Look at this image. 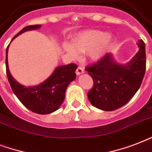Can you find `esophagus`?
<instances>
[{"label":"esophagus","instance_id":"esophagus-1","mask_svg":"<svg viewBox=\"0 0 152 152\" xmlns=\"http://www.w3.org/2000/svg\"><path fill=\"white\" fill-rule=\"evenodd\" d=\"M83 72H84V70H83V69L82 68V67H78L76 71V73L77 76H80V75H81V74H83Z\"/></svg>","mask_w":152,"mask_h":152}]
</instances>
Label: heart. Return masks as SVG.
I'll return each mask as SVG.
<instances>
[{"label":"heart","mask_w":152,"mask_h":152,"mask_svg":"<svg viewBox=\"0 0 152 152\" xmlns=\"http://www.w3.org/2000/svg\"><path fill=\"white\" fill-rule=\"evenodd\" d=\"M114 37L111 33L90 30L76 34L71 43L63 44V50L72 59L79 57V52L86 53L91 61H98L113 46Z\"/></svg>","instance_id":"b5f03b06"}]
</instances>
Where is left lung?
Returning <instances> with one entry per match:
<instances>
[{"instance_id":"left-lung-1","label":"left lung","mask_w":152,"mask_h":152,"mask_svg":"<svg viewBox=\"0 0 152 152\" xmlns=\"http://www.w3.org/2000/svg\"><path fill=\"white\" fill-rule=\"evenodd\" d=\"M139 51L129 61L121 64L112 53L86 68L92 77L94 85L88 93L93 106L102 110H115L127 103L141 85L146 70L145 44L137 43Z\"/></svg>"}]
</instances>
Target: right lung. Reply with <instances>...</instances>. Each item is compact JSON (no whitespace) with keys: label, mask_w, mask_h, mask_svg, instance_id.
I'll use <instances>...</instances> for the list:
<instances>
[{"label":"right lung","mask_w":152,"mask_h":152,"mask_svg":"<svg viewBox=\"0 0 152 152\" xmlns=\"http://www.w3.org/2000/svg\"><path fill=\"white\" fill-rule=\"evenodd\" d=\"M42 25H31L24 27L12 39L23 33L38 30ZM10 45V44H9ZM6 49V72L8 82L15 96L28 110L39 114H48L57 110L64 99V94L69 83L76 79L75 72L77 65L73 63L55 68L51 75L38 85L26 87L20 84L12 76L8 63V51Z\"/></svg>","instance_id":"obj_1"}]
</instances>
